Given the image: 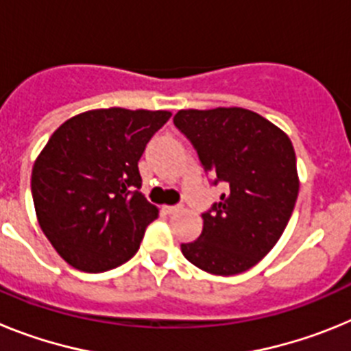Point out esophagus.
I'll return each mask as SVG.
<instances>
[{"label": "esophagus", "instance_id": "obj_1", "mask_svg": "<svg viewBox=\"0 0 351 351\" xmlns=\"http://www.w3.org/2000/svg\"><path fill=\"white\" fill-rule=\"evenodd\" d=\"M161 210H163V213L165 214H176V213H179V210H181V207L179 206H165V207H161Z\"/></svg>", "mask_w": 351, "mask_h": 351}]
</instances>
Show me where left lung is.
<instances>
[{
  "label": "left lung",
  "mask_w": 351,
  "mask_h": 351,
  "mask_svg": "<svg viewBox=\"0 0 351 351\" xmlns=\"http://www.w3.org/2000/svg\"><path fill=\"white\" fill-rule=\"evenodd\" d=\"M173 125L213 184L228 190L202 214V234L181 244L182 255L210 274H241L267 255L290 221L299 195L293 145L271 121L241 107L179 110Z\"/></svg>",
  "instance_id": "left-lung-1"
}]
</instances>
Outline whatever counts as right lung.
I'll use <instances>...</instances> for the list:
<instances>
[{
    "label": "right lung",
    "instance_id": "right-lung-1",
    "mask_svg": "<svg viewBox=\"0 0 351 351\" xmlns=\"http://www.w3.org/2000/svg\"><path fill=\"white\" fill-rule=\"evenodd\" d=\"M167 110L98 108L64 121L36 158V218L61 258L105 272L137 253L158 209L141 193L138 160Z\"/></svg>",
    "mask_w": 351,
    "mask_h": 351
}]
</instances>
